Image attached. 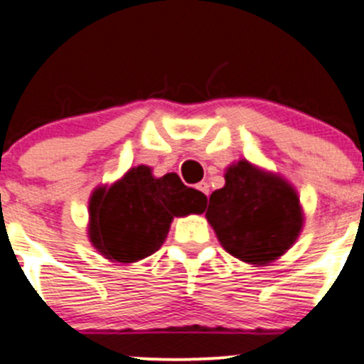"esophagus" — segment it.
<instances>
[{"label": "esophagus", "instance_id": "1", "mask_svg": "<svg viewBox=\"0 0 364 364\" xmlns=\"http://www.w3.org/2000/svg\"><path fill=\"white\" fill-rule=\"evenodd\" d=\"M196 189L200 191V193H203L205 196L208 198V191H210V187H208V183H207V182H200V183H198V186H196Z\"/></svg>", "mask_w": 364, "mask_h": 364}]
</instances>
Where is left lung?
Masks as SVG:
<instances>
[{
    "instance_id": "1",
    "label": "left lung",
    "mask_w": 364,
    "mask_h": 364,
    "mask_svg": "<svg viewBox=\"0 0 364 364\" xmlns=\"http://www.w3.org/2000/svg\"><path fill=\"white\" fill-rule=\"evenodd\" d=\"M224 178L226 183L213 191L205 213L220 245L249 264L279 259L303 228L294 187L245 159L231 164Z\"/></svg>"
}]
</instances>
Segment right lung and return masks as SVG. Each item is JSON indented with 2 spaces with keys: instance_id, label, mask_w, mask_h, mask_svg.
<instances>
[{
  "instance_id": "add662e5",
  "label": "right lung",
  "mask_w": 364,
  "mask_h": 364,
  "mask_svg": "<svg viewBox=\"0 0 364 364\" xmlns=\"http://www.w3.org/2000/svg\"><path fill=\"white\" fill-rule=\"evenodd\" d=\"M207 196L182 183L177 173L156 178L149 166L131 168L89 201V240L107 259L136 263L166 240L173 217L201 213Z\"/></svg>"
}]
</instances>
